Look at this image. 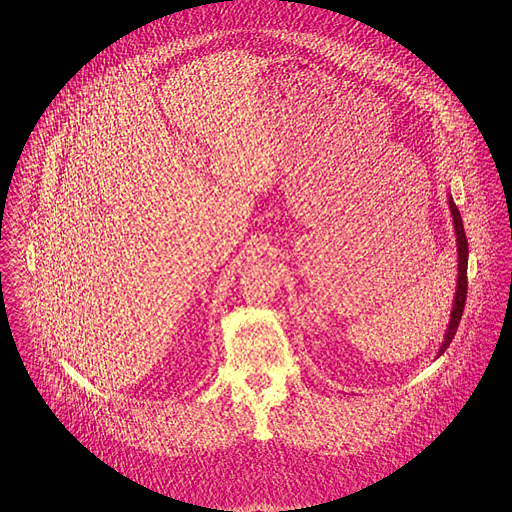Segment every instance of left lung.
Listing matches in <instances>:
<instances>
[{
  "instance_id": "left-lung-1",
  "label": "left lung",
  "mask_w": 512,
  "mask_h": 512,
  "mask_svg": "<svg viewBox=\"0 0 512 512\" xmlns=\"http://www.w3.org/2000/svg\"><path fill=\"white\" fill-rule=\"evenodd\" d=\"M447 203H449V211H451V217H453V226H455V236H457V255H459V272H457V292H455V299H453V309H451V318H449V324H447V330H445V336L443 341L439 345V355L449 347L451 340L455 338L457 334V328H459V322L463 317L464 301H466V267H468V242H466V234H464L463 219H461V213L453 201V197L449 195L447 197Z\"/></svg>"
}]
</instances>
